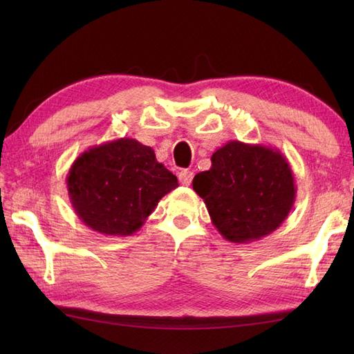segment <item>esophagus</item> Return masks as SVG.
I'll list each match as a JSON object with an SVG mask.
<instances>
[{"instance_id":"34e87169","label":"esophagus","mask_w":354,"mask_h":354,"mask_svg":"<svg viewBox=\"0 0 354 354\" xmlns=\"http://www.w3.org/2000/svg\"><path fill=\"white\" fill-rule=\"evenodd\" d=\"M178 178H179V183H181L183 185H190L193 181V171L181 170L178 173Z\"/></svg>"}]
</instances>
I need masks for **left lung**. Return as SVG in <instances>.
I'll return each instance as SVG.
<instances>
[{
  "instance_id": "8db88e82",
  "label": "left lung",
  "mask_w": 354,
  "mask_h": 354,
  "mask_svg": "<svg viewBox=\"0 0 354 354\" xmlns=\"http://www.w3.org/2000/svg\"><path fill=\"white\" fill-rule=\"evenodd\" d=\"M193 190L223 239L234 243L260 240L289 216L297 187L278 149L232 140L212 156V167L193 178Z\"/></svg>"
}]
</instances>
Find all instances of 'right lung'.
<instances>
[{"label":"right lung","instance_id":"obj_1","mask_svg":"<svg viewBox=\"0 0 354 354\" xmlns=\"http://www.w3.org/2000/svg\"><path fill=\"white\" fill-rule=\"evenodd\" d=\"M178 179L156 161L152 147L118 138L80 153L66 175L74 212L104 236H131L145 225Z\"/></svg>","mask_w":354,"mask_h":354}]
</instances>
